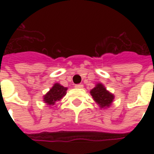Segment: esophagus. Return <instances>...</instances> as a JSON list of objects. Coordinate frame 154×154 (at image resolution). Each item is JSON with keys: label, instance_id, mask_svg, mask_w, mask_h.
Instances as JSON below:
<instances>
[{"label": "esophagus", "instance_id": "esophagus-1", "mask_svg": "<svg viewBox=\"0 0 154 154\" xmlns=\"http://www.w3.org/2000/svg\"><path fill=\"white\" fill-rule=\"evenodd\" d=\"M83 87V85L82 84H77V85H75V88H82Z\"/></svg>", "mask_w": 154, "mask_h": 154}]
</instances>
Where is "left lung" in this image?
<instances>
[{"label":"left lung","mask_w":154,"mask_h":154,"mask_svg":"<svg viewBox=\"0 0 154 154\" xmlns=\"http://www.w3.org/2000/svg\"><path fill=\"white\" fill-rule=\"evenodd\" d=\"M91 96L100 109H107L112 105L115 99L114 94L106 90L102 83H97L96 87L90 91Z\"/></svg>","instance_id":"obj_1"}]
</instances>
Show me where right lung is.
Wrapping results in <instances>:
<instances>
[{"instance_id": "right-lung-1", "label": "right lung", "mask_w": 154, "mask_h": 154, "mask_svg": "<svg viewBox=\"0 0 154 154\" xmlns=\"http://www.w3.org/2000/svg\"><path fill=\"white\" fill-rule=\"evenodd\" d=\"M67 87L62 86L59 83H55L52 87L50 90L43 97L44 103H46L48 106H54L56 102L61 100L67 94Z\"/></svg>"}]
</instances>
